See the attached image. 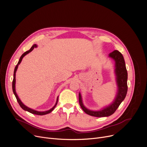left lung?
<instances>
[{
  "label": "left lung",
  "mask_w": 147,
  "mask_h": 147,
  "mask_svg": "<svg viewBox=\"0 0 147 147\" xmlns=\"http://www.w3.org/2000/svg\"><path fill=\"white\" fill-rule=\"evenodd\" d=\"M109 57L115 61V74L117 85V92L113 102L105 107L98 111H92L87 109L84 105L80 92H79V103L83 110L87 114L96 117H109L116 111L119 105L125 99L127 93V78L128 74L123 56L118 50L110 53Z\"/></svg>",
  "instance_id": "8db88e82"
}]
</instances>
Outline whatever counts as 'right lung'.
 Listing matches in <instances>:
<instances>
[{"instance_id":"right-lung-1","label":"right lung","mask_w":147,"mask_h":147,"mask_svg":"<svg viewBox=\"0 0 147 147\" xmlns=\"http://www.w3.org/2000/svg\"><path fill=\"white\" fill-rule=\"evenodd\" d=\"M37 47V46L36 44L33 45L29 50L24 52V53H23V54L21 56V57H20V58L19 61H18V63L17 64V65H16L15 68L14 74H13V82H12V89H13V93H14V94H15V97H16V99H17V101H18V103L19 104L20 106L21 107V108H22L23 110H24V111H28V112H29V113H32V114H33L39 115H46V114H49V113H51L53 110L55 109V108L56 107V105H57V102H58L59 96H58L57 98V100H56V102L55 105L54 106H53L51 109H50V110H47V111H38L33 110V109H32L28 107H27L26 105H25L21 101V100H20V98H19V97H18V94H17V93H16V89H15V84H16V72L17 69H18V65H19L20 64V63H21V61H22L23 58L26 55H28V53H29L30 52H31V51L34 49V48H36Z\"/></svg>"}]
</instances>
